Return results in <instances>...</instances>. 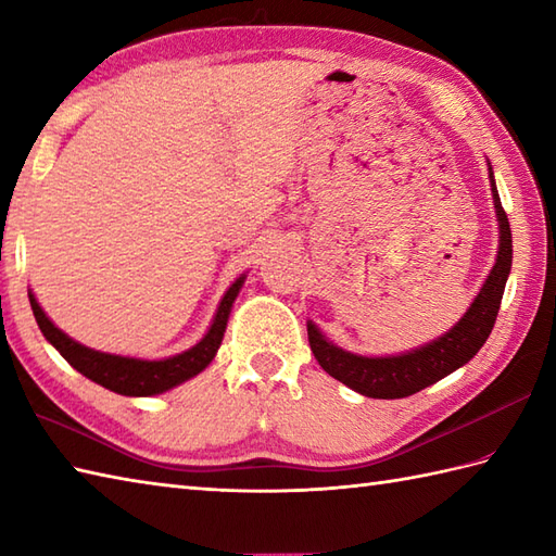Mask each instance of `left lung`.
Here are the masks:
<instances>
[{
    "label": "left lung",
    "mask_w": 556,
    "mask_h": 556,
    "mask_svg": "<svg viewBox=\"0 0 556 556\" xmlns=\"http://www.w3.org/2000/svg\"><path fill=\"white\" fill-rule=\"evenodd\" d=\"M488 176L494 215H497L500 224V245L485 285L480 287L478 296L468 305L464 317L452 329H446L444 334L428 341V344L394 353V356H361V353L341 349L320 332V327L308 320L311 349L327 375H332L334 380L363 396L404 399L452 375L482 349L492 332L494 320H497L514 257L509 219H506V212L502 207L490 162Z\"/></svg>",
    "instance_id": "8db88e82"
}]
</instances>
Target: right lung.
I'll return each mask as SVG.
<instances>
[{"instance_id": "right-lung-1", "label": "right lung", "mask_w": 556, "mask_h": 556, "mask_svg": "<svg viewBox=\"0 0 556 556\" xmlns=\"http://www.w3.org/2000/svg\"><path fill=\"white\" fill-rule=\"evenodd\" d=\"M243 281H245V275L233 279V285L224 291V296L217 305V313L212 317V325L207 327V332L195 346L160 361L116 356V353H104V351H96L86 344H80V341L64 334L62 329L47 317V313L42 311V305L38 303V299H35L33 291H28V299H30L35 320H38V327L45 334V339L50 341V344L62 353V358L74 365L80 375H86L88 380L122 396H155L162 392H169V389L179 387L191 380V377L200 375L212 363V358L217 356L224 332H227L233 301L239 296Z\"/></svg>"}]
</instances>
